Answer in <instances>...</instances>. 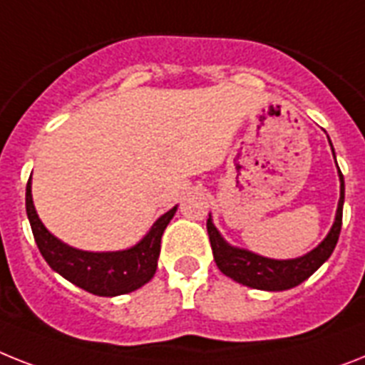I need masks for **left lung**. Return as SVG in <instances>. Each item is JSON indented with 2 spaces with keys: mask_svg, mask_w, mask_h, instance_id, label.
<instances>
[{
  "mask_svg": "<svg viewBox=\"0 0 365 365\" xmlns=\"http://www.w3.org/2000/svg\"><path fill=\"white\" fill-rule=\"evenodd\" d=\"M339 180H341V195H339L338 212H336V222H334L332 230L317 248L298 259L278 261V259L261 257V255L248 252V250L233 248L222 239V235L215 227L212 220H207V231H209L212 255H215L218 269L227 278L235 279L246 287L263 289V291H285V289L297 287V285L302 284L304 279H308L332 255L334 248L338 244L339 231H341L343 200H345V185H343L341 171H339Z\"/></svg>",
  "mask_w": 365,
  "mask_h": 365,
  "instance_id": "8db88e82",
  "label": "left lung"
}]
</instances>
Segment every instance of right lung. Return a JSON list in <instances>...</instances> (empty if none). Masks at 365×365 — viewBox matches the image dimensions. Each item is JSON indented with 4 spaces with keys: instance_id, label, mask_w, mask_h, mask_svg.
Masks as SVG:
<instances>
[{
    "instance_id": "obj_1",
    "label": "right lung",
    "mask_w": 365,
    "mask_h": 365,
    "mask_svg": "<svg viewBox=\"0 0 365 365\" xmlns=\"http://www.w3.org/2000/svg\"><path fill=\"white\" fill-rule=\"evenodd\" d=\"M26 210L38 252L57 274H61L63 278L87 293L98 297H117L140 289L155 276L160 255L162 233L175 215L177 207L156 220L149 233L134 248L102 254L71 248L42 225L37 210L33 207L31 177L26 186Z\"/></svg>"
}]
</instances>
